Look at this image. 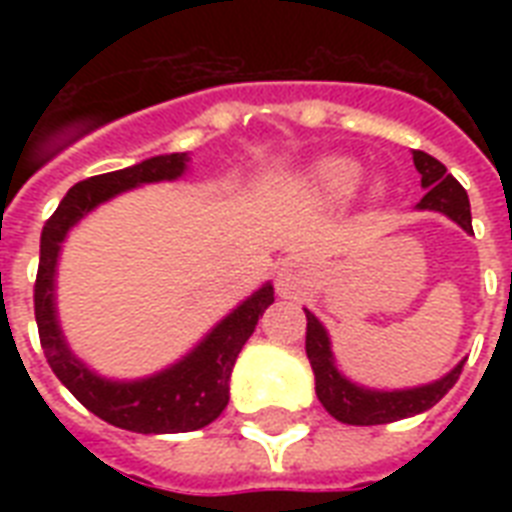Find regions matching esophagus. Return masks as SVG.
<instances>
[{
    "label": "esophagus",
    "instance_id": "obj_1",
    "mask_svg": "<svg viewBox=\"0 0 512 512\" xmlns=\"http://www.w3.org/2000/svg\"><path fill=\"white\" fill-rule=\"evenodd\" d=\"M276 287H279L281 295H292L297 287H300V273L295 268H284L279 273V281H276Z\"/></svg>",
    "mask_w": 512,
    "mask_h": 512
}]
</instances>
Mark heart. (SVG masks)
<instances>
[{"mask_svg":"<svg viewBox=\"0 0 512 512\" xmlns=\"http://www.w3.org/2000/svg\"><path fill=\"white\" fill-rule=\"evenodd\" d=\"M364 164L348 156H327L311 167L305 177V188L321 204H345L358 193L364 183ZM374 196H382V185H374Z\"/></svg>","mask_w":512,"mask_h":512,"instance_id":"obj_1","label":"heart"}]
</instances>
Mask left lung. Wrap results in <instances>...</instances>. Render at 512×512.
I'll use <instances>...</instances> for the list:
<instances>
[{
    "label": "left lung",
    "mask_w": 512,
    "mask_h": 512,
    "mask_svg": "<svg viewBox=\"0 0 512 512\" xmlns=\"http://www.w3.org/2000/svg\"><path fill=\"white\" fill-rule=\"evenodd\" d=\"M414 167L420 172V183L425 188V196L417 204V209H430V212H441L449 220L460 225L462 231L473 233L470 225V201L468 193L457 180H454L446 167L438 159H433L425 151H412ZM305 319H308V332H305V353L313 366V377H316V396L324 404L335 420L345 425H385V422L406 420L414 414L425 412L433 404L452 390V385L460 380L462 364L454 366L452 372H446L441 380L428 382V385H417V388H401V390H380L366 388L358 382L348 380L345 374L337 369L335 353H332V340L329 332L324 329L316 316L305 308Z\"/></svg>",
    "instance_id": "obj_1"
}]
</instances>
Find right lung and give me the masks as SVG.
Instances as JSON below:
<instances>
[{
	"label": "right lung",
	"mask_w": 512,
	"mask_h": 512,
	"mask_svg": "<svg viewBox=\"0 0 512 512\" xmlns=\"http://www.w3.org/2000/svg\"><path fill=\"white\" fill-rule=\"evenodd\" d=\"M188 154L151 156L146 162L124 170L87 177L63 196L58 209L42 228L39 247V273L34 284V313L39 340L52 372L76 401H82L92 414L116 428L132 433H191L215 422L231 398V372L244 342L255 332L257 319L273 303V284L263 287L217 321L183 358H177L162 372L138 380H111L92 372L74 350L58 321L55 279H58L60 247L68 231L92 209L114 196L148 183L177 180L188 170Z\"/></svg>",
	"instance_id": "add662e5"
}]
</instances>
